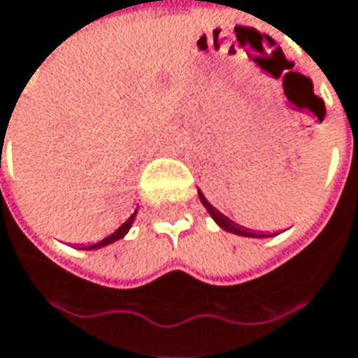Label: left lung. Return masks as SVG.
Wrapping results in <instances>:
<instances>
[{"mask_svg": "<svg viewBox=\"0 0 358 358\" xmlns=\"http://www.w3.org/2000/svg\"><path fill=\"white\" fill-rule=\"evenodd\" d=\"M199 199H201V203H203L207 211H209V215L215 220V224L220 225L222 229H225V231H231V234H236V236H245V238H270V236H276V234H259V231H252V229H248V227H243V225L234 224L229 217H225L222 211H217L215 207L207 201L201 191H199Z\"/></svg>", "mask_w": 358, "mask_h": 358, "instance_id": "obj_1", "label": "left lung"}]
</instances>
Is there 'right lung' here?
Segmentation results:
<instances>
[{"instance_id": "add662e5", "label": "right lung", "mask_w": 358, "mask_h": 358, "mask_svg": "<svg viewBox=\"0 0 358 358\" xmlns=\"http://www.w3.org/2000/svg\"><path fill=\"white\" fill-rule=\"evenodd\" d=\"M134 215H136V211H134L133 215H131V217H129V220H127L124 224L118 227L115 234H110L108 238H104V240L96 241V243H92V245H86V248H82V250H96V248L108 245V243H113V241H117V240H120V238H124V236H127V231H129V229H131V225H133Z\"/></svg>"}]
</instances>
